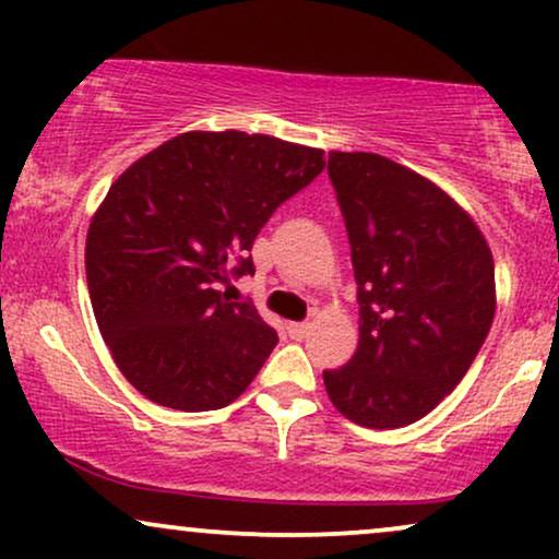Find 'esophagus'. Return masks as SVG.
Masks as SVG:
<instances>
[{
  "instance_id": "esophagus-1",
  "label": "esophagus",
  "mask_w": 559,
  "mask_h": 559,
  "mask_svg": "<svg viewBox=\"0 0 559 559\" xmlns=\"http://www.w3.org/2000/svg\"><path fill=\"white\" fill-rule=\"evenodd\" d=\"M310 329H312L310 323H288V325H286L288 336H292V338H297V342H301V338H305L307 333H310Z\"/></svg>"
}]
</instances>
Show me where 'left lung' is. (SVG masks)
<instances>
[{
	"label": "left lung",
	"instance_id": "1",
	"mask_svg": "<svg viewBox=\"0 0 559 559\" xmlns=\"http://www.w3.org/2000/svg\"><path fill=\"white\" fill-rule=\"evenodd\" d=\"M360 301L352 360L323 370L333 407L365 428L420 420L463 381L489 336L493 258L439 186L370 152H331Z\"/></svg>",
	"mask_w": 559,
	"mask_h": 559
}]
</instances>
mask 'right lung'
I'll use <instances>...</instances> for the list:
<instances>
[{
    "mask_svg": "<svg viewBox=\"0 0 559 559\" xmlns=\"http://www.w3.org/2000/svg\"><path fill=\"white\" fill-rule=\"evenodd\" d=\"M323 168L312 146L189 131L110 186L86 236L88 294L115 365L146 400L204 413L254 381L278 333L217 284L254 273L260 228Z\"/></svg>",
    "mask_w": 559,
    "mask_h": 559,
    "instance_id": "1",
    "label": "right lung"
}]
</instances>
